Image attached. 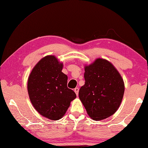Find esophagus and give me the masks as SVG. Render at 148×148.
Returning <instances> with one entry per match:
<instances>
[{
  "label": "esophagus",
  "mask_w": 148,
  "mask_h": 148,
  "mask_svg": "<svg viewBox=\"0 0 148 148\" xmlns=\"http://www.w3.org/2000/svg\"><path fill=\"white\" fill-rule=\"evenodd\" d=\"M74 91H75V93H76L77 96H78V91H79V89H78V87H76V88H75V89H74Z\"/></svg>",
  "instance_id": "obj_1"
}]
</instances>
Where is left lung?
Returning a JSON list of instances; mask_svg holds the SVG:
<instances>
[{
	"label": "left lung",
	"mask_w": 148,
	"mask_h": 148,
	"mask_svg": "<svg viewBox=\"0 0 148 148\" xmlns=\"http://www.w3.org/2000/svg\"><path fill=\"white\" fill-rule=\"evenodd\" d=\"M84 69L85 84L79 90V98L92 119H106L116 112L121 103L125 92L123 78L106 59H96Z\"/></svg>",
	"instance_id": "1"
}]
</instances>
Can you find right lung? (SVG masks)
I'll list each match as a JSON object with an SVG mask.
<instances>
[{
    "label": "right lung",
    "instance_id": "right-lung-1",
    "mask_svg": "<svg viewBox=\"0 0 148 148\" xmlns=\"http://www.w3.org/2000/svg\"><path fill=\"white\" fill-rule=\"evenodd\" d=\"M62 67L55 56H47L36 64L28 78V94L32 105L41 116L51 120L61 119L77 97L68 88V77L62 72Z\"/></svg>",
    "mask_w": 148,
    "mask_h": 148
}]
</instances>
